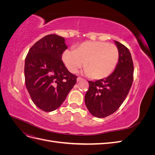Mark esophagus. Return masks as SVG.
<instances>
[{
  "mask_svg": "<svg viewBox=\"0 0 155 155\" xmlns=\"http://www.w3.org/2000/svg\"><path fill=\"white\" fill-rule=\"evenodd\" d=\"M83 80H84V79L82 78L79 77V78H77V81H83Z\"/></svg>",
  "mask_w": 155,
  "mask_h": 155,
  "instance_id": "obj_1",
  "label": "esophagus"
}]
</instances>
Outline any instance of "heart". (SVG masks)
<instances>
[{"instance_id": "1", "label": "heart", "mask_w": 155, "mask_h": 155, "mask_svg": "<svg viewBox=\"0 0 155 155\" xmlns=\"http://www.w3.org/2000/svg\"><path fill=\"white\" fill-rule=\"evenodd\" d=\"M64 63L72 73H76L85 63V74L93 79L105 78L114 70L119 52L113 44L105 42L88 41L76 50H66L62 56Z\"/></svg>"}]
</instances>
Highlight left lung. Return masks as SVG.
<instances>
[{
  "instance_id": "obj_1",
  "label": "left lung",
  "mask_w": 155,
  "mask_h": 155,
  "mask_svg": "<svg viewBox=\"0 0 155 155\" xmlns=\"http://www.w3.org/2000/svg\"><path fill=\"white\" fill-rule=\"evenodd\" d=\"M119 52L114 71L106 78L88 81L85 96L88 111L97 118H105L119 109L127 96L133 81L134 66L129 49L114 41Z\"/></svg>"
}]
</instances>
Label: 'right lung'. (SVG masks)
Returning a JSON list of instances; mask_svg holds the SVG:
<instances>
[{
  "mask_svg": "<svg viewBox=\"0 0 155 155\" xmlns=\"http://www.w3.org/2000/svg\"><path fill=\"white\" fill-rule=\"evenodd\" d=\"M64 41L58 35H46L31 46L25 59L26 88L34 104L45 112L59 108L76 83L77 76L61 59L68 48Z\"/></svg>",
  "mask_w": 155,
  "mask_h": 155,
  "instance_id": "1",
  "label": "right lung"
}]
</instances>
